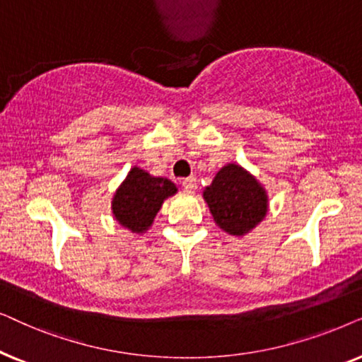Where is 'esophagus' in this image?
Here are the masks:
<instances>
[{"mask_svg":"<svg viewBox=\"0 0 362 362\" xmlns=\"http://www.w3.org/2000/svg\"><path fill=\"white\" fill-rule=\"evenodd\" d=\"M182 187L187 192H194L197 189V178L195 177H187L182 180Z\"/></svg>","mask_w":362,"mask_h":362,"instance_id":"obj_1","label":"esophagus"}]
</instances>
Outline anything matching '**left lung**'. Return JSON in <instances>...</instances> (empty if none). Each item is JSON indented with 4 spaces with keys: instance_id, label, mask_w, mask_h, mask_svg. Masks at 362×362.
Returning a JSON list of instances; mask_svg holds the SVG:
<instances>
[{
    "instance_id": "8db88e82",
    "label": "left lung",
    "mask_w": 362,
    "mask_h": 362,
    "mask_svg": "<svg viewBox=\"0 0 362 362\" xmlns=\"http://www.w3.org/2000/svg\"><path fill=\"white\" fill-rule=\"evenodd\" d=\"M204 199L215 223L228 235H247L268 211V195L252 173L237 163L221 167L205 187Z\"/></svg>"
}]
</instances>
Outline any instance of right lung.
<instances>
[{
  "label": "right lung",
  "instance_id": "obj_1",
  "mask_svg": "<svg viewBox=\"0 0 362 362\" xmlns=\"http://www.w3.org/2000/svg\"><path fill=\"white\" fill-rule=\"evenodd\" d=\"M177 194V187L168 178L153 177L142 168L134 167L115 190L112 214L119 225L132 233H144L151 228L163 200Z\"/></svg>",
  "mask_w": 362,
  "mask_h": 362
}]
</instances>
